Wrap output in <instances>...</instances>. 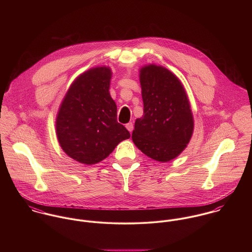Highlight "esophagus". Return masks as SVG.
I'll use <instances>...</instances> for the list:
<instances>
[{"mask_svg": "<svg viewBox=\"0 0 252 252\" xmlns=\"http://www.w3.org/2000/svg\"><path fill=\"white\" fill-rule=\"evenodd\" d=\"M126 128H127V130H128L130 133H132V131H133V129H134V125H133V123H132V122L127 123V124H126Z\"/></svg>", "mask_w": 252, "mask_h": 252, "instance_id": "esophagus-1", "label": "esophagus"}]
</instances>
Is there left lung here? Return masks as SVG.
<instances>
[{"instance_id":"left-lung-1","label":"left lung","mask_w":252,"mask_h":252,"mask_svg":"<svg viewBox=\"0 0 252 252\" xmlns=\"http://www.w3.org/2000/svg\"><path fill=\"white\" fill-rule=\"evenodd\" d=\"M144 115L137 118L132 140L146 156L168 162L183 151L194 129L186 92L180 79L162 66L140 70Z\"/></svg>"}]
</instances>
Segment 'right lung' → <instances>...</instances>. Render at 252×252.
<instances>
[{
  "label": "right lung",
  "instance_id": "add662e5",
  "mask_svg": "<svg viewBox=\"0 0 252 252\" xmlns=\"http://www.w3.org/2000/svg\"><path fill=\"white\" fill-rule=\"evenodd\" d=\"M111 71L92 68L75 78L56 118L60 146L73 160L86 165L101 162L129 131L117 122V108L109 94Z\"/></svg>",
  "mask_w": 252,
  "mask_h": 252
}]
</instances>
